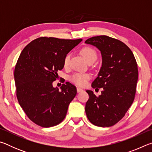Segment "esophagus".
I'll return each mask as SVG.
<instances>
[{
  "instance_id": "1",
  "label": "esophagus",
  "mask_w": 152,
  "mask_h": 152,
  "mask_svg": "<svg viewBox=\"0 0 152 152\" xmlns=\"http://www.w3.org/2000/svg\"><path fill=\"white\" fill-rule=\"evenodd\" d=\"M82 91H83V90H82V88H77V92H82Z\"/></svg>"
}]
</instances>
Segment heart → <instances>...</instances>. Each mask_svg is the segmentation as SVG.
<instances>
[{
    "mask_svg": "<svg viewBox=\"0 0 152 152\" xmlns=\"http://www.w3.org/2000/svg\"><path fill=\"white\" fill-rule=\"evenodd\" d=\"M81 53L87 62L91 61H96L97 59V54L93 49L91 48H84L81 50ZM70 60V54H68L64 61V66L67 67L68 66ZM91 78V76L88 74L75 73L70 77V80L76 85L80 86H85L87 82Z\"/></svg>",
    "mask_w": 152,
    "mask_h": 152,
    "instance_id": "obj_1",
    "label": "heart"
}]
</instances>
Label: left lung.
<instances>
[{
  "instance_id": "8db88e82",
  "label": "left lung",
  "mask_w": 152,
  "mask_h": 152,
  "mask_svg": "<svg viewBox=\"0 0 152 152\" xmlns=\"http://www.w3.org/2000/svg\"><path fill=\"white\" fill-rule=\"evenodd\" d=\"M87 44L101 51L102 66L92 88H102L96 96L86 91L89 99L85 112L88 120L99 127H110L125 116L132 104L138 80V69L132 50L121 41L100 35L87 39Z\"/></svg>"
}]
</instances>
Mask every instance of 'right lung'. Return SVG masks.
Masks as SVG:
<instances>
[{
  "instance_id": "1",
  "label": "right lung",
  "mask_w": 152,
  "mask_h": 152,
  "mask_svg": "<svg viewBox=\"0 0 152 152\" xmlns=\"http://www.w3.org/2000/svg\"><path fill=\"white\" fill-rule=\"evenodd\" d=\"M82 41L42 37L30 42L20 53L14 72L17 97L35 124L53 127L65 118L76 88L66 82L59 91L52 83L58 71L63 69L67 54Z\"/></svg>"
}]
</instances>
